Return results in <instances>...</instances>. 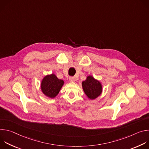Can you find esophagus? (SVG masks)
<instances>
[{"instance_id": "34e87169", "label": "esophagus", "mask_w": 149, "mask_h": 149, "mask_svg": "<svg viewBox=\"0 0 149 149\" xmlns=\"http://www.w3.org/2000/svg\"><path fill=\"white\" fill-rule=\"evenodd\" d=\"M69 79L71 82H74L75 81L77 80V78L75 77H70Z\"/></svg>"}]
</instances>
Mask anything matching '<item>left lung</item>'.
Listing matches in <instances>:
<instances>
[{
  "instance_id": "left-lung-1",
  "label": "left lung",
  "mask_w": 149,
  "mask_h": 149,
  "mask_svg": "<svg viewBox=\"0 0 149 149\" xmlns=\"http://www.w3.org/2000/svg\"><path fill=\"white\" fill-rule=\"evenodd\" d=\"M82 85L84 91L90 99H95L101 94V83L92 76L87 77L86 80L82 82Z\"/></svg>"
}]
</instances>
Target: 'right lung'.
<instances>
[{
    "mask_svg": "<svg viewBox=\"0 0 149 149\" xmlns=\"http://www.w3.org/2000/svg\"><path fill=\"white\" fill-rule=\"evenodd\" d=\"M63 84V81L58 79L55 75H47L42 81V91L47 97L52 98H54L59 93Z\"/></svg>",
    "mask_w": 149,
    "mask_h": 149,
    "instance_id": "add662e5",
    "label": "right lung"
}]
</instances>
